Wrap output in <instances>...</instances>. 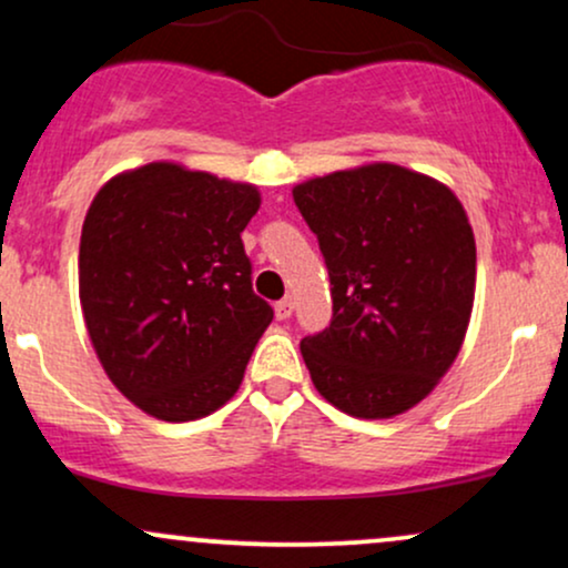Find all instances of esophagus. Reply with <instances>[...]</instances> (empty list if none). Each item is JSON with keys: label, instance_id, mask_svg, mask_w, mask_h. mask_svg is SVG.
<instances>
[{"label": "esophagus", "instance_id": "obj_1", "mask_svg": "<svg viewBox=\"0 0 568 568\" xmlns=\"http://www.w3.org/2000/svg\"><path fill=\"white\" fill-rule=\"evenodd\" d=\"M275 315H277V321H288V317L293 315V302H291V298H283V302L275 304Z\"/></svg>", "mask_w": 568, "mask_h": 568}]
</instances>
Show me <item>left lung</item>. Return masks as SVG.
Wrapping results in <instances>:
<instances>
[{
  "label": "left lung",
  "instance_id": "obj_1",
  "mask_svg": "<svg viewBox=\"0 0 568 568\" xmlns=\"http://www.w3.org/2000/svg\"><path fill=\"white\" fill-rule=\"evenodd\" d=\"M317 234L334 317L302 338L312 384L357 419L414 408L459 355L475 298V237L456 194L393 162L293 186Z\"/></svg>",
  "mask_w": 568,
  "mask_h": 568
}]
</instances>
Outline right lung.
<instances>
[{"instance_id": "obj_1", "label": "right lung", "mask_w": 568, "mask_h": 568, "mask_svg": "<svg viewBox=\"0 0 568 568\" xmlns=\"http://www.w3.org/2000/svg\"><path fill=\"white\" fill-rule=\"evenodd\" d=\"M253 184L149 162L98 189L82 224L80 304L112 384L143 414L192 422L224 406L272 323L243 237Z\"/></svg>"}]
</instances>
